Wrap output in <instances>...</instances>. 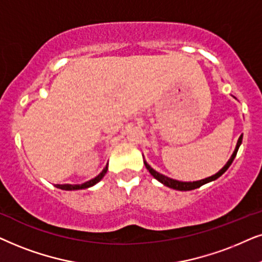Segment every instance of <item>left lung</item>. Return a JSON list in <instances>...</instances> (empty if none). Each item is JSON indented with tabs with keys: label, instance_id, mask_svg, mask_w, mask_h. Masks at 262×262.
Listing matches in <instances>:
<instances>
[{
	"label": "left lung",
	"instance_id": "left-lung-1",
	"mask_svg": "<svg viewBox=\"0 0 262 262\" xmlns=\"http://www.w3.org/2000/svg\"><path fill=\"white\" fill-rule=\"evenodd\" d=\"M242 138H243V135H241V137L238 138V140H237L235 151H233L231 157H230V159L228 160V163H226L225 165L223 166L222 169L219 170L217 173H214V175H212L210 177H206V179L200 180V181H193V182H183V181H177V180L170 179V177H167L165 175H163V173L156 171V170L153 169V167H151V165H149V164L146 162V160H144V164H145L146 169H147L148 171H149V173H151V175L155 177L157 181H159L160 183H163L164 186H166V187H169V188H172V189H176V190H182V191L193 190V189H196V188H199V187L204 186V184H206L208 182H212V181L217 180L218 177H221L223 173H224L226 170L229 169V166L231 165V163L233 162V159H235V157L237 155V151H238L241 144H242Z\"/></svg>",
	"mask_w": 262,
	"mask_h": 262
}]
</instances>
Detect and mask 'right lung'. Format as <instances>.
Returning <instances> with one entry per match:
<instances>
[{
    "label": "right lung",
    "instance_id": "obj_1",
    "mask_svg": "<svg viewBox=\"0 0 262 262\" xmlns=\"http://www.w3.org/2000/svg\"><path fill=\"white\" fill-rule=\"evenodd\" d=\"M107 171V164L106 166L104 167L103 171L99 173L98 176H96L95 179L87 181L85 183H81V184H56V188H60V189H63V190H79V189H86V188H90V187H93L95 184H97L99 182L100 180L103 179L104 176H105V173Z\"/></svg>",
    "mask_w": 262,
    "mask_h": 262
}]
</instances>
